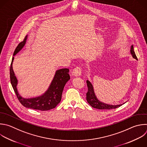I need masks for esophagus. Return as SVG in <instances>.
I'll use <instances>...</instances> for the list:
<instances>
[{"instance_id": "1", "label": "esophagus", "mask_w": 147, "mask_h": 147, "mask_svg": "<svg viewBox=\"0 0 147 147\" xmlns=\"http://www.w3.org/2000/svg\"><path fill=\"white\" fill-rule=\"evenodd\" d=\"M81 74V68L80 66H77L76 67L73 71H72V75L74 76H80Z\"/></svg>"}]
</instances>
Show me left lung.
I'll list each match as a JSON object with an SVG mask.
<instances>
[{"instance_id": "8db88e82", "label": "left lung", "mask_w": 147, "mask_h": 147, "mask_svg": "<svg viewBox=\"0 0 147 147\" xmlns=\"http://www.w3.org/2000/svg\"><path fill=\"white\" fill-rule=\"evenodd\" d=\"M130 53L133 57V58L137 59V58L136 55V54L134 51L133 45H132L130 48ZM87 86H88V92L86 93V100L88 103L93 108L97 109H100V110H110V109H114L118 108L122 106V105H107L106 103H104L98 99H97V97L94 94L93 87L90 83V82L89 80H86Z\"/></svg>"}]
</instances>
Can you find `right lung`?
Listing matches in <instances>:
<instances>
[{"mask_svg":"<svg viewBox=\"0 0 147 147\" xmlns=\"http://www.w3.org/2000/svg\"><path fill=\"white\" fill-rule=\"evenodd\" d=\"M26 39L27 36H26L24 40L17 45L13 54L14 56L21 50L26 43ZM14 58L13 57L10 67V81L17 98L21 105L26 108L40 111H47L54 109L60 103L64 86L66 82L70 79L69 74V69H62L58 70L56 71L51 85L42 96L36 97V98L25 99L22 97L17 91V79L14 74L12 66Z\"/></svg>","mask_w":147,"mask_h":147,"instance_id":"1","label":"right lung"}]
</instances>
